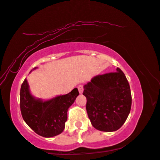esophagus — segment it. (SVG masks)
Segmentation results:
<instances>
[{
  "label": "esophagus",
  "mask_w": 160,
  "mask_h": 160,
  "mask_svg": "<svg viewBox=\"0 0 160 160\" xmlns=\"http://www.w3.org/2000/svg\"><path fill=\"white\" fill-rule=\"evenodd\" d=\"M78 92H79L80 94H82L83 92H84V88H83V86H82V85L78 86Z\"/></svg>",
  "instance_id": "34e87169"
}]
</instances>
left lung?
I'll return each instance as SVG.
<instances>
[{"label":"left lung","mask_w":160,"mask_h":160,"mask_svg":"<svg viewBox=\"0 0 160 160\" xmlns=\"http://www.w3.org/2000/svg\"><path fill=\"white\" fill-rule=\"evenodd\" d=\"M94 76L84 86L88 117L94 128L115 131L124 124L131 108L130 86L123 72Z\"/></svg>","instance_id":"obj_1"}]
</instances>
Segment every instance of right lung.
I'll use <instances>...</instances> for the list:
<instances>
[{
    "label": "right lung",
    "instance_id": "1",
    "mask_svg": "<svg viewBox=\"0 0 160 160\" xmlns=\"http://www.w3.org/2000/svg\"><path fill=\"white\" fill-rule=\"evenodd\" d=\"M35 67L30 71L36 70ZM78 91L74 88L68 94L49 99L37 98L31 93L27 78L20 90V108L25 122L38 135L50 138L63 131L68 108L74 102Z\"/></svg>",
    "mask_w": 160,
    "mask_h": 160
}]
</instances>
